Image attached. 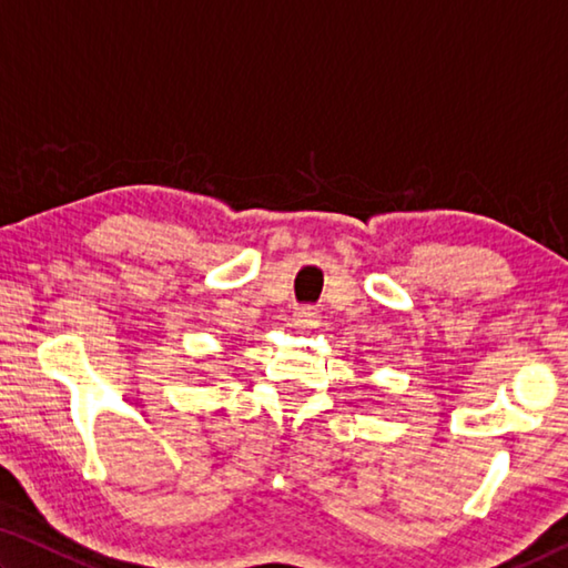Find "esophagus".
I'll list each match as a JSON object with an SVG mask.
<instances>
[{
	"label": "esophagus",
	"instance_id": "obj_1",
	"mask_svg": "<svg viewBox=\"0 0 568 568\" xmlns=\"http://www.w3.org/2000/svg\"><path fill=\"white\" fill-rule=\"evenodd\" d=\"M293 325L295 328H315L318 325V311L315 307H295Z\"/></svg>",
	"mask_w": 568,
	"mask_h": 568
}]
</instances>
